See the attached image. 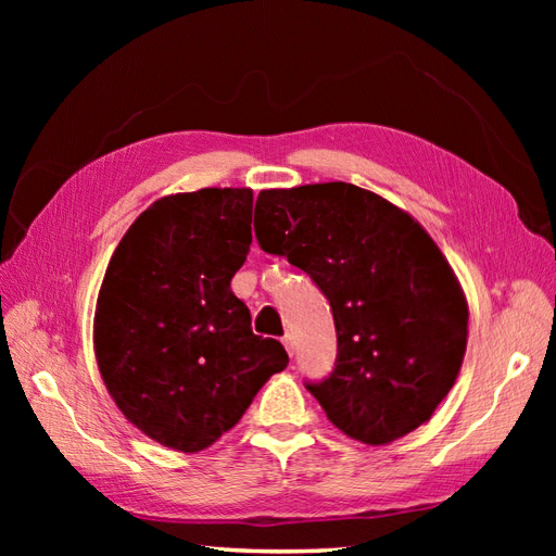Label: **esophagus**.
I'll list each match as a JSON object with an SVG mask.
<instances>
[{"mask_svg": "<svg viewBox=\"0 0 556 556\" xmlns=\"http://www.w3.org/2000/svg\"><path fill=\"white\" fill-rule=\"evenodd\" d=\"M282 345H285V350L290 352V355H294L296 343H294V336H292V333H285V336H282Z\"/></svg>", "mask_w": 556, "mask_h": 556, "instance_id": "34e87169", "label": "esophagus"}]
</instances>
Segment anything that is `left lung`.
<instances>
[{
	"label": "left lung",
	"mask_w": 556,
	"mask_h": 556,
	"mask_svg": "<svg viewBox=\"0 0 556 556\" xmlns=\"http://www.w3.org/2000/svg\"><path fill=\"white\" fill-rule=\"evenodd\" d=\"M255 239L329 301L336 362L306 390L366 445L425 425L464 362L468 306L439 245L408 213L350 182L262 190Z\"/></svg>",
	"instance_id": "1"
}]
</instances>
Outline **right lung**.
<instances>
[{
  "label": "right lung",
  "instance_id": "add662e5",
  "mask_svg": "<svg viewBox=\"0 0 556 556\" xmlns=\"http://www.w3.org/2000/svg\"><path fill=\"white\" fill-rule=\"evenodd\" d=\"M250 217L248 188L164 197L109 262L94 313L99 371L129 422L166 447L213 445L290 362L276 339L252 333L231 292Z\"/></svg>",
  "mask_w": 556,
  "mask_h": 556
}]
</instances>
